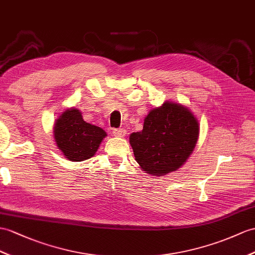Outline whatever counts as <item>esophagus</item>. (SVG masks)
I'll return each mask as SVG.
<instances>
[{
  "label": "esophagus",
  "mask_w": 255,
  "mask_h": 255,
  "mask_svg": "<svg viewBox=\"0 0 255 255\" xmlns=\"http://www.w3.org/2000/svg\"><path fill=\"white\" fill-rule=\"evenodd\" d=\"M113 133L115 136H119V137H123V136H126L127 131L124 128H114L113 129Z\"/></svg>",
  "instance_id": "1"
}]
</instances>
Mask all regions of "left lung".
I'll return each mask as SVG.
<instances>
[{
    "label": "left lung",
    "instance_id": "obj_1",
    "mask_svg": "<svg viewBox=\"0 0 255 255\" xmlns=\"http://www.w3.org/2000/svg\"><path fill=\"white\" fill-rule=\"evenodd\" d=\"M199 124L181 105L166 102L145 118L142 131L132 133L135 160L151 175L161 176L182 166L194 150Z\"/></svg>",
    "mask_w": 255,
    "mask_h": 255
}]
</instances>
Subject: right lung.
<instances>
[{"instance_id":"right-lung-1","label":"right lung","mask_w":255,"mask_h":255,"mask_svg":"<svg viewBox=\"0 0 255 255\" xmlns=\"http://www.w3.org/2000/svg\"><path fill=\"white\" fill-rule=\"evenodd\" d=\"M103 128L85 122L78 109H68L56 121L54 137L67 159L73 162L90 159L95 154L103 138Z\"/></svg>"}]
</instances>
